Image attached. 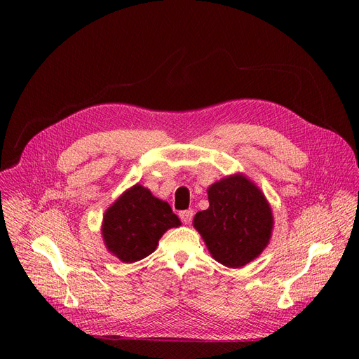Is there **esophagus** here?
I'll list each match as a JSON object with an SVG mask.
<instances>
[{
	"mask_svg": "<svg viewBox=\"0 0 359 359\" xmlns=\"http://www.w3.org/2000/svg\"><path fill=\"white\" fill-rule=\"evenodd\" d=\"M179 217H180V219H182L183 224H189V222L192 221V218H194V211H192V210L182 211V212L179 214Z\"/></svg>",
	"mask_w": 359,
	"mask_h": 359,
	"instance_id": "obj_1",
	"label": "esophagus"
}]
</instances>
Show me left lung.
Listing matches in <instances>:
<instances>
[{
	"label": "left lung",
	"instance_id": "1",
	"mask_svg": "<svg viewBox=\"0 0 359 359\" xmlns=\"http://www.w3.org/2000/svg\"><path fill=\"white\" fill-rule=\"evenodd\" d=\"M208 210L194 227L211 256L227 268H241L268 248L273 231L271 203L246 175L225 176L208 187Z\"/></svg>",
	"mask_w": 359,
	"mask_h": 359
}]
</instances>
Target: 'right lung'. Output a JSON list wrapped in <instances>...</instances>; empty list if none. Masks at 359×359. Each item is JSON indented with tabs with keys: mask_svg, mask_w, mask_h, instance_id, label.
Listing matches in <instances>:
<instances>
[{
	"mask_svg": "<svg viewBox=\"0 0 359 359\" xmlns=\"http://www.w3.org/2000/svg\"><path fill=\"white\" fill-rule=\"evenodd\" d=\"M179 225L170 205L137 183L104 211L102 237L107 252L123 263H134L153 253L163 234Z\"/></svg>",
	"mask_w": 359,
	"mask_h": 359,
	"instance_id": "right-lung-1",
	"label": "right lung"
}]
</instances>
